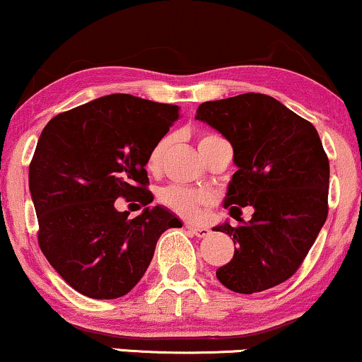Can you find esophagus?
I'll return each instance as SVG.
<instances>
[{"mask_svg": "<svg viewBox=\"0 0 362 362\" xmlns=\"http://www.w3.org/2000/svg\"><path fill=\"white\" fill-rule=\"evenodd\" d=\"M185 228L190 231V233L199 236V238H204V236L209 235V228H206V226H194V224H185Z\"/></svg>", "mask_w": 362, "mask_h": 362, "instance_id": "34e87169", "label": "esophagus"}]
</instances>
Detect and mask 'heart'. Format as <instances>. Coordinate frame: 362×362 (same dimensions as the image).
Here are the masks:
<instances>
[{"label": "heart", "mask_w": 362, "mask_h": 362, "mask_svg": "<svg viewBox=\"0 0 362 362\" xmlns=\"http://www.w3.org/2000/svg\"><path fill=\"white\" fill-rule=\"evenodd\" d=\"M218 139L214 134H204L199 139V146L209 143V141ZM170 139L161 138L158 143L149 149L146 158V168L149 172H156L160 168L161 160H163L165 151H167ZM161 204L167 206L173 213L185 219H197L202 214L204 207H209L214 202V195L206 189H195V187H182V185H170L165 187L160 192Z\"/></svg>", "instance_id": "obj_1"}]
</instances>
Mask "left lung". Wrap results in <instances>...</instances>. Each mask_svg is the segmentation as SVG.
Instances as JSON below:
<instances>
[{
  "label": "left lung",
  "mask_w": 362,
  "mask_h": 362,
  "mask_svg": "<svg viewBox=\"0 0 362 362\" xmlns=\"http://www.w3.org/2000/svg\"><path fill=\"white\" fill-rule=\"evenodd\" d=\"M195 119L230 141L238 167L223 206L240 224L214 228L233 236L235 255L216 277L242 294L288 281L308 255L328 214L330 167L317 129L262 93L204 102ZM245 205L254 207L248 223L235 216Z\"/></svg>",
  "instance_id": "1"
}]
</instances>
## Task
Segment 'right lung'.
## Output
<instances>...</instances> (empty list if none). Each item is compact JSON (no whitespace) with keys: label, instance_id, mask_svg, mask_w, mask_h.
<instances>
[{"label":"right lung","instance_id":"1","mask_svg":"<svg viewBox=\"0 0 362 362\" xmlns=\"http://www.w3.org/2000/svg\"><path fill=\"white\" fill-rule=\"evenodd\" d=\"M180 117L177 105L114 93L47 122L28 168L39 247L56 272L93 300L138 284L158 238L180 219L161 206L134 219L115 199L153 202L146 158Z\"/></svg>","mask_w":362,"mask_h":362}]
</instances>
